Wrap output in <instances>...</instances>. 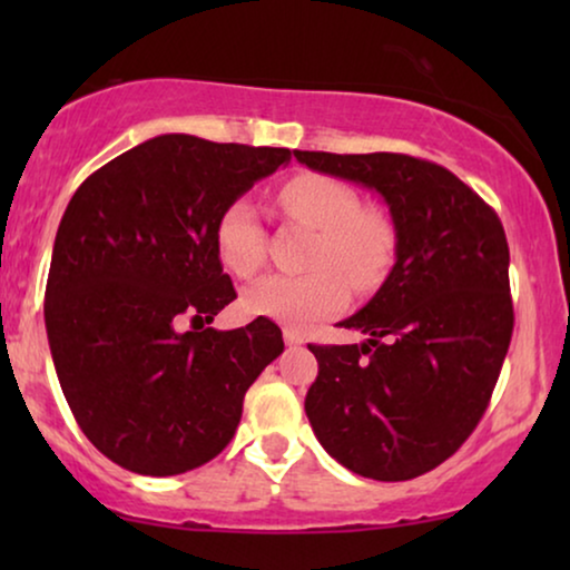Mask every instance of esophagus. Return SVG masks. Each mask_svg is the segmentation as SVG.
Listing matches in <instances>:
<instances>
[{
  "label": "esophagus",
  "mask_w": 570,
  "mask_h": 570,
  "mask_svg": "<svg viewBox=\"0 0 570 570\" xmlns=\"http://www.w3.org/2000/svg\"><path fill=\"white\" fill-rule=\"evenodd\" d=\"M283 337H285V345H291V347L303 345V334L298 330H291V326H285Z\"/></svg>",
  "instance_id": "34e87169"
}]
</instances>
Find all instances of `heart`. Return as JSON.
<instances>
[{
    "mask_svg": "<svg viewBox=\"0 0 570 570\" xmlns=\"http://www.w3.org/2000/svg\"><path fill=\"white\" fill-rule=\"evenodd\" d=\"M279 207L287 220L314 230L306 275H272L248 287L244 308L252 316L308 326L345 308L347 283L371 293L384 283L396 256V225L386 209L361 205V194L340 178L301 174L279 186ZM223 267L240 279L264 264V228L248 199L223 209L215 228Z\"/></svg>",
    "mask_w": 570,
    "mask_h": 570,
    "instance_id": "heart-1",
    "label": "heart"
}]
</instances>
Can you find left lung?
Here are the masks:
<instances>
[{"label": "left lung", "mask_w": 570, "mask_h": 570, "mask_svg": "<svg viewBox=\"0 0 570 570\" xmlns=\"http://www.w3.org/2000/svg\"><path fill=\"white\" fill-rule=\"evenodd\" d=\"M295 160L379 191L396 262L340 326L363 345H308L318 376L306 415L326 454L381 482L454 454L485 415L513 332L509 244L495 209L431 160L293 150Z\"/></svg>", "instance_id": "obj_1"}]
</instances>
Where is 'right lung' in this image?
I'll use <instances>...</instances> for the list:
<instances>
[{
    "instance_id": "right-lung-1",
    "label": "right lung",
    "mask_w": 570,
    "mask_h": 570,
    "mask_svg": "<svg viewBox=\"0 0 570 570\" xmlns=\"http://www.w3.org/2000/svg\"><path fill=\"white\" fill-rule=\"evenodd\" d=\"M291 160L285 147L160 135L69 199L46 283V334L69 410L124 470L170 478L215 459L283 353L269 318L205 326L236 298L215 246L223 209ZM200 322L191 333L177 324Z\"/></svg>"
}]
</instances>
